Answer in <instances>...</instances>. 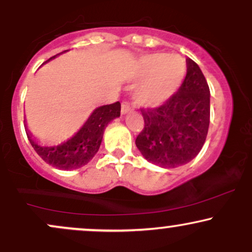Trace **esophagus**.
I'll use <instances>...</instances> for the list:
<instances>
[{
    "label": "esophagus",
    "mask_w": 252,
    "mask_h": 252,
    "mask_svg": "<svg viewBox=\"0 0 252 252\" xmlns=\"http://www.w3.org/2000/svg\"><path fill=\"white\" fill-rule=\"evenodd\" d=\"M130 111H131V106H130V103L129 102H123L122 103V108H121V112H122V115L129 114Z\"/></svg>",
    "instance_id": "obj_1"
}]
</instances>
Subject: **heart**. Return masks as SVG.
Instances as JSON below:
<instances>
[{
  "label": "heart",
  "mask_w": 252,
  "mask_h": 252,
  "mask_svg": "<svg viewBox=\"0 0 252 252\" xmlns=\"http://www.w3.org/2000/svg\"><path fill=\"white\" fill-rule=\"evenodd\" d=\"M186 72L182 58L175 54L153 53L141 58L136 78L146 79L135 91V102L142 106L158 105L180 86Z\"/></svg>",
  "instance_id": "1"
}]
</instances>
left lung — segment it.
<instances>
[{
	"label": "left lung",
	"instance_id": "obj_1",
	"mask_svg": "<svg viewBox=\"0 0 252 252\" xmlns=\"http://www.w3.org/2000/svg\"><path fill=\"white\" fill-rule=\"evenodd\" d=\"M187 73L178 91L158 108L141 110L144 120L136 147L149 162L175 168L199 154L210 126V88L187 58Z\"/></svg>",
	"mask_w": 252,
	"mask_h": 252
}]
</instances>
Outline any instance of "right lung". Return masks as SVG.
I'll use <instances>...</instances> for the list:
<instances>
[{
    "instance_id": "1",
    "label": "right lung",
    "mask_w": 252,
    "mask_h": 252,
    "mask_svg": "<svg viewBox=\"0 0 252 252\" xmlns=\"http://www.w3.org/2000/svg\"><path fill=\"white\" fill-rule=\"evenodd\" d=\"M57 56L50 58L47 62L54 59ZM120 102L99 106L94 110L91 116L88 118V121L76 135L72 136L66 142L53 147L40 146L32 137L31 132L27 130V126H26V132H27V137L32 147L45 162L63 170L77 169L89 163L92 158L96 155L100 143H102L103 134L106 126L114 118L120 117Z\"/></svg>"
}]
</instances>
